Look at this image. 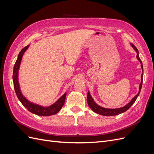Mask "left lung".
<instances>
[{
  "mask_svg": "<svg viewBox=\"0 0 154 154\" xmlns=\"http://www.w3.org/2000/svg\"><path fill=\"white\" fill-rule=\"evenodd\" d=\"M130 45L132 46V48L136 51V52L137 53V59L139 60V62L141 63V67L142 69V71L143 72V63L139 57V51L137 50V49L136 48V46H135L134 44H130ZM141 83L140 85H139V91L138 94L136 96H134L133 98L132 99V100L130 101L128 104L126 105L125 106H123V107H121V108H118V109H107V108H104V107H102L100 105H97L96 102L93 100V98L92 97L89 91L87 93V103L89 106L90 108L92 109V110L93 112H94L95 113H97L98 114L102 115V116H116V115H118L122 113L125 112V111H127L128 109H129L130 108V106H131L134 103V102L136 101V99L137 98V97L139 94V93L141 92V87H142V84H143V72L141 74Z\"/></svg>",
  "mask_w": 154,
  "mask_h": 154,
  "instance_id": "8db88e82",
  "label": "left lung"
}]
</instances>
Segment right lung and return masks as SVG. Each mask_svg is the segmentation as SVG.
Here are the masks:
<instances>
[{"instance_id": "1", "label": "right lung", "mask_w": 154, "mask_h": 154, "mask_svg": "<svg viewBox=\"0 0 154 154\" xmlns=\"http://www.w3.org/2000/svg\"><path fill=\"white\" fill-rule=\"evenodd\" d=\"M29 47V45H27L26 47L23 48L21 50V51L18 55L17 60L15 62V66H14L13 72V81L16 94L18 100L21 102V103L29 112H31L40 116H49L54 115L57 114L63 106L65 101H66L67 94L66 92H65L64 94L60 97L53 104L49 106H43L38 104L32 103V102L29 101L28 100H27L21 92L19 82H18V71H19L23 55H24V53L28 49Z\"/></svg>"}]
</instances>
